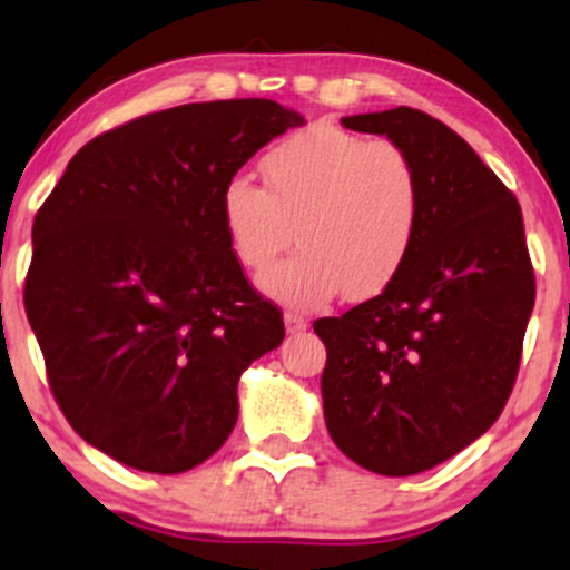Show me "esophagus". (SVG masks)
<instances>
[{
  "label": "esophagus",
  "instance_id": "34e87169",
  "mask_svg": "<svg viewBox=\"0 0 570 570\" xmlns=\"http://www.w3.org/2000/svg\"><path fill=\"white\" fill-rule=\"evenodd\" d=\"M284 324H286V332L289 335H297V332H305L307 330V318L303 316V313H286L284 316Z\"/></svg>",
  "mask_w": 570,
  "mask_h": 570
}]
</instances>
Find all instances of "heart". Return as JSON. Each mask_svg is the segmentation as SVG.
<instances>
[{"label":"heart","instance_id":"b5f03b06","mask_svg":"<svg viewBox=\"0 0 570 570\" xmlns=\"http://www.w3.org/2000/svg\"><path fill=\"white\" fill-rule=\"evenodd\" d=\"M267 186L235 174L222 189V222L238 263L265 273L294 240L292 259L263 289L292 307L340 292L370 294L407 259L421 222V179L407 149L330 122L286 136L263 158Z\"/></svg>","mask_w":570,"mask_h":570}]
</instances>
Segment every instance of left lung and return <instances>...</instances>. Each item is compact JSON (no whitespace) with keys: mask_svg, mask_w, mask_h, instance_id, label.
I'll return each instance as SVG.
<instances>
[{"mask_svg":"<svg viewBox=\"0 0 570 570\" xmlns=\"http://www.w3.org/2000/svg\"><path fill=\"white\" fill-rule=\"evenodd\" d=\"M343 126L407 149L421 222L377 297L313 322L326 345L324 417L358 466L410 476L499 421L520 370L535 276L520 203L453 128L410 107L343 117Z\"/></svg>","mask_w":570,"mask_h":570,"instance_id":"left-lung-1","label":"left lung"}]
</instances>
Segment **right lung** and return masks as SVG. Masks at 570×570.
I'll use <instances>...</instances> for the list:
<instances>
[{
    "label": "right lung",
    "instance_id": "1",
    "mask_svg": "<svg viewBox=\"0 0 570 570\" xmlns=\"http://www.w3.org/2000/svg\"><path fill=\"white\" fill-rule=\"evenodd\" d=\"M299 122L271 98L136 117L85 144L39 206L26 316L69 426L115 461L179 474L217 453L238 421L240 372L284 340L219 200Z\"/></svg>",
    "mask_w": 570,
    "mask_h": 570
}]
</instances>
